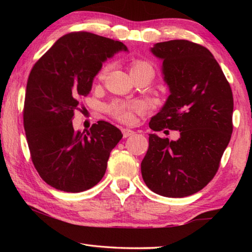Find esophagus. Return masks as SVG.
Instances as JSON below:
<instances>
[{
    "label": "esophagus",
    "instance_id": "1",
    "mask_svg": "<svg viewBox=\"0 0 252 252\" xmlns=\"http://www.w3.org/2000/svg\"><path fill=\"white\" fill-rule=\"evenodd\" d=\"M121 131H122L123 138H127V136H131L135 133L133 130H130V129H122Z\"/></svg>",
    "mask_w": 252,
    "mask_h": 252
}]
</instances>
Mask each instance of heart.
<instances>
[{
    "label": "heart",
    "mask_w": 252,
    "mask_h": 252,
    "mask_svg": "<svg viewBox=\"0 0 252 252\" xmlns=\"http://www.w3.org/2000/svg\"><path fill=\"white\" fill-rule=\"evenodd\" d=\"M144 66H151L150 63L141 60H136L131 64V72L141 69ZM109 66H103L97 73V79H104ZM144 111V104L140 101H116L108 106V112L116 120L121 123H130L133 121L135 114H140Z\"/></svg>",
    "instance_id": "heart-1"
}]
</instances>
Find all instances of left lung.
<instances>
[{
	"label": "left lung",
	"instance_id": "1",
	"mask_svg": "<svg viewBox=\"0 0 252 252\" xmlns=\"http://www.w3.org/2000/svg\"><path fill=\"white\" fill-rule=\"evenodd\" d=\"M170 95L151 119L153 131L177 130L170 141L149 134L141 162L143 181L163 197L183 198L203 189L218 171L231 139L233 96L218 62L204 46L188 40L157 43Z\"/></svg>",
	"mask_w": 252,
	"mask_h": 252
}]
</instances>
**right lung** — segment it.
I'll return each mask as SVG.
<instances>
[{
    "instance_id": "obj_1",
    "label": "right lung",
    "mask_w": 252,
    "mask_h": 252,
    "mask_svg": "<svg viewBox=\"0 0 252 252\" xmlns=\"http://www.w3.org/2000/svg\"><path fill=\"white\" fill-rule=\"evenodd\" d=\"M122 51H126L122 42L71 32L60 37L30 72L23 109L25 135L36 171L55 189L81 192L104 176L121 131L105 121L75 131L72 120L102 63Z\"/></svg>"
}]
</instances>
